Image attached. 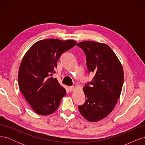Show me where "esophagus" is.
Instances as JSON below:
<instances>
[{"mask_svg": "<svg viewBox=\"0 0 145 145\" xmlns=\"http://www.w3.org/2000/svg\"><path fill=\"white\" fill-rule=\"evenodd\" d=\"M74 89H75V87H74V86H69V91L70 92H71V91H74Z\"/></svg>", "mask_w": 145, "mask_h": 145, "instance_id": "34e87169", "label": "esophagus"}]
</instances>
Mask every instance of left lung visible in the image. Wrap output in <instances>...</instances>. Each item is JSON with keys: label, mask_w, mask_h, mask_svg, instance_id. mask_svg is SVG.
<instances>
[{"label": "left lung", "mask_w": 145, "mask_h": 145, "mask_svg": "<svg viewBox=\"0 0 145 145\" xmlns=\"http://www.w3.org/2000/svg\"><path fill=\"white\" fill-rule=\"evenodd\" d=\"M86 54L89 73L93 79L83 87L86 100L78 109L85 119L98 121L114 108L119 99L124 80L122 65L116 54L106 44L84 41L77 45Z\"/></svg>", "instance_id": "1"}]
</instances>
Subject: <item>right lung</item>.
Instances as JSON below:
<instances>
[{
	"label": "right lung",
	"instance_id": "add662e5",
	"mask_svg": "<svg viewBox=\"0 0 145 145\" xmlns=\"http://www.w3.org/2000/svg\"><path fill=\"white\" fill-rule=\"evenodd\" d=\"M76 43L73 40H42L35 43L22 60L18 73L19 89L38 114L54 112L67 93L57 78L51 76L56 72L60 56Z\"/></svg>",
	"mask_w": 145,
	"mask_h": 145
}]
</instances>
